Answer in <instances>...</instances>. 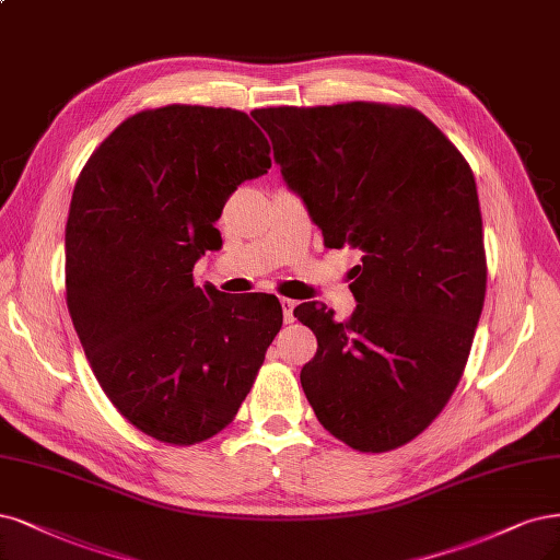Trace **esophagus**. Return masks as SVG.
<instances>
[{
  "label": "esophagus",
  "mask_w": 560,
  "mask_h": 560,
  "mask_svg": "<svg viewBox=\"0 0 560 560\" xmlns=\"http://www.w3.org/2000/svg\"><path fill=\"white\" fill-rule=\"evenodd\" d=\"M280 305H282V317H284V324H292V322H294V307H296V301H292V299H280Z\"/></svg>",
  "instance_id": "obj_1"
}]
</instances>
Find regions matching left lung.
<instances>
[{"label":"left lung","mask_w":560,"mask_h":560,"mask_svg":"<svg viewBox=\"0 0 560 560\" xmlns=\"http://www.w3.org/2000/svg\"><path fill=\"white\" fill-rule=\"evenodd\" d=\"M253 118L324 245L361 249L350 319L317 301L294 311L317 336L301 371L305 398L345 445L396 450L447 405L485 305L472 171L415 108L280 106Z\"/></svg>","instance_id":"1"}]
</instances>
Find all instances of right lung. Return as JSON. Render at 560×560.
I'll return each instance as SVG.
<instances>
[{
  "mask_svg": "<svg viewBox=\"0 0 560 560\" xmlns=\"http://www.w3.org/2000/svg\"><path fill=\"white\" fill-rule=\"evenodd\" d=\"M245 113L164 106L131 115L96 148L67 220V305L110 402L171 445L213 438L253 389L282 326L271 294L197 287L220 249L231 191L271 168Z\"/></svg>",
  "mask_w": 560,
  "mask_h": 560,
  "instance_id": "add662e5",
  "label": "right lung"
}]
</instances>
